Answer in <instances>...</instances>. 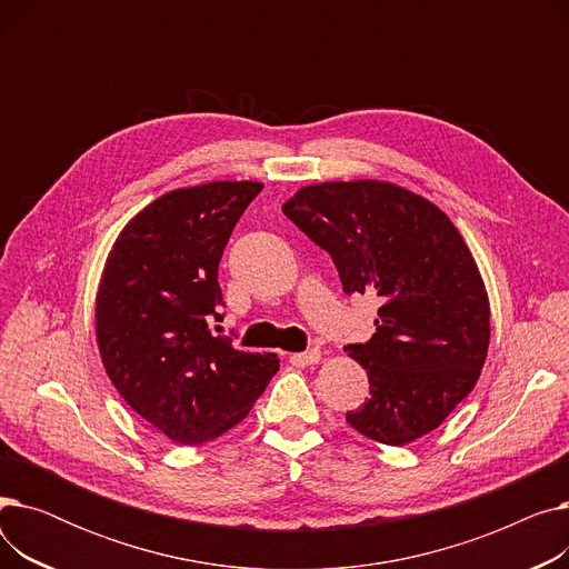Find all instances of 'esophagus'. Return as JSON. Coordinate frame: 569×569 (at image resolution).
Returning a JSON list of instances; mask_svg holds the SVG:
<instances>
[{
	"label": "esophagus",
	"instance_id": "obj_1",
	"mask_svg": "<svg viewBox=\"0 0 569 569\" xmlns=\"http://www.w3.org/2000/svg\"><path fill=\"white\" fill-rule=\"evenodd\" d=\"M290 360L295 365H318L320 362V350L318 348H309L305 352H292Z\"/></svg>",
	"mask_w": 569,
	"mask_h": 569
}]
</instances>
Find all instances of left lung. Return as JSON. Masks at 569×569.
<instances>
[{"instance_id": "8db88e82", "label": "left lung", "mask_w": 569, "mask_h": 569, "mask_svg": "<svg viewBox=\"0 0 569 569\" xmlns=\"http://www.w3.org/2000/svg\"><path fill=\"white\" fill-rule=\"evenodd\" d=\"M283 214L332 256L343 292L380 297L376 335L343 348L371 395L346 422L397 447L440 427L472 392L491 332L485 281L455 223L376 179L305 187Z\"/></svg>"}]
</instances>
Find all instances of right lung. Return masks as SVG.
<instances>
[{
	"label": "right lung",
	"mask_w": 569,
	"mask_h": 569,
	"mask_svg": "<svg viewBox=\"0 0 569 569\" xmlns=\"http://www.w3.org/2000/svg\"><path fill=\"white\" fill-rule=\"evenodd\" d=\"M260 182L174 189L138 212L106 260L97 343L124 401L179 445L223 436L279 371L274 352L214 337L223 295L219 260Z\"/></svg>",
	"instance_id": "right-lung-1"
}]
</instances>
